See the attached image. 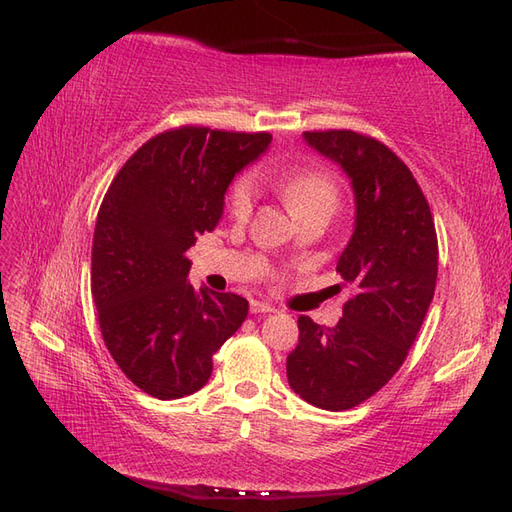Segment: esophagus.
Masks as SVG:
<instances>
[{
	"label": "esophagus",
	"instance_id": "obj_1",
	"mask_svg": "<svg viewBox=\"0 0 512 512\" xmlns=\"http://www.w3.org/2000/svg\"><path fill=\"white\" fill-rule=\"evenodd\" d=\"M274 305L266 303V300H251V313H274Z\"/></svg>",
	"mask_w": 512,
	"mask_h": 512
}]
</instances>
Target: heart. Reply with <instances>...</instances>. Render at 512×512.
Masks as SVG:
<instances>
[{"instance_id":"obj_1","label":"heart","mask_w":512,"mask_h":512,"mask_svg":"<svg viewBox=\"0 0 512 512\" xmlns=\"http://www.w3.org/2000/svg\"><path fill=\"white\" fill-rule=\"evenodd\" d=\"M274 186H277L294 216L309 212V209H329V212H333L339 201L337 181L331 173H326V170H296L292 175L274 179ZM255 192L257 186L251 175H242L235 179L229 190L231 216L246 218L251 214Z\"/></svg>"}]
</instances>
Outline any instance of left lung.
I'll return each instance as SVG.
<instances>
[{"mask_svg": "<svg viewBox=\"0 0 512 512\" xmlns=\"http://www.w3.org/2000/svg\"><path fill=\"white\" fill-rule=\"evenodd\" d=\"M355 192V231L337 272L355 287L333 329L298 318L287 381L305 402L346 411L383 389L422 329L437 285V233L422 188L400 157L350 129L305 131Z\"/></svg>", "mask_w": 512, "mask_h": 512, "instance_id": "obj_1", "label": "left lung"}]
</instances>
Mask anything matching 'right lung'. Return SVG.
Segmentation results:
<instances>
[{"instance_id":"1","label":"right lung","mask_w":512,"mask_h":512,"mask_svg":"<svg viewBox=\"0 0 512 512\" xmlns=\"http://www.w3.org/2000/svg\"><path fill=\"white\" fill-rule=\"evenodd\" d=\"M266 131L179 127L129 157L99 207L93 298L112 359L160 400L199 391L248 300L188 281L196 235L214 231L233 177L270 147Z\"/></svg>"}]
</instances>
